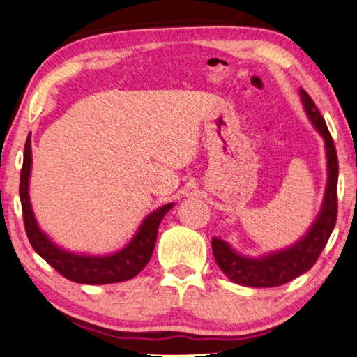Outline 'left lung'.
Segmentation results:
<instances>
[{
  "label": "left lung",
  "mask_w": 357,
  "mask_h": 357,
  "mask_svg": "<svg viewBox=\"0 0 357 357\" xmlns=\"http://www.w3.org/2000/svg\"><path fill=\"white\" fill-rule=\"evenodd\" d=\"M303 102L307 112L310 121L317 128L325 139L328 158V183L325 190V200L322 212L315 220L309 233L294 244L293 248L281 250L277 254H270L264 259H248L241 257L231 250L225 241L213 238L212 249L215 262L222 268L227 277L238 284L252 286V288H273L281 286L288 281L298 278L314 267L317 259L327 244L331 231L335 228L336 215H338V157L336 149L331 139V134L327 128V123L322 114L319 113L314 100L309 97L307 92L301 90Z\"/></svg>",
  "instance_id": "8db88e82"
}]
</instances>
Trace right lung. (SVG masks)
Segmentation results:
<instances>
[{
  "instance_id": "obj_1",
  "label": "right lung",
  "mask_w": 357,
  "mask_h": 357,
  "mask_svg": "<svg viewBox=\"0 0 357 357\" xmlns=\"http://www.w3.org/2000/svg\"><path fill=\"white\" fill-rule=\"evenodd\" d=\"M30 165H32V152H30V134L24 149V163L21 169V184H19V195H21L24 227L35 252L48 262L64 278L82 284H108L118 283L134 278L152 257L155 243H157L158 225L165 213L173 207V204L163 205L162 208L150 213L137 234L130 241L128 248L107 257H87V255H76L59 249L40 231L33 218L32 207L29 200V176Z\"/></svg>"
}]
</instances>
